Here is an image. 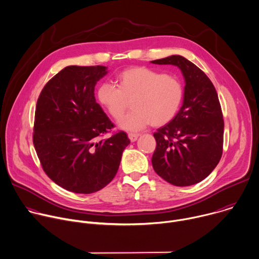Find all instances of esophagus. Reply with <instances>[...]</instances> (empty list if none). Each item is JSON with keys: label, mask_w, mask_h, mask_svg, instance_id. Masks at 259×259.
I'll return each instance as SVG.
<instances>
[{"label": "esophagus", "mask_w": 259, "mask_h": 259, "mask_svg": "<svg viewBox=\"0 0 259 259\" xmlns=\"http://www.w3.org/2000/svg\"><path fill=\"white\" fill-rule=\"evenodd\" d=\"M139 138V134H135V133H128V139L131 140V142H135L137 141V139Z\"/></svg>", "instance_id": "esophagus-1"}]
</instances>
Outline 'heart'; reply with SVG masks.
<instances>
[{
    "label": "heart",
    "instance_id": "heart-1",
    "mask_svg": "<svg viewBox=\"0 0 259 259\" xmlns=\"http://www.w3.org/2000/svg\"><path fill=\"white\" fill-rule=\"evenodd\" d=\"M116 85L102 82L97 89L100 105L117 119L132 100L133 110L119 118L118 125L126 131H139L152 123L161 126L178 114L184 99L182 81L145 66H134L116 75Z\"/></svg>",
    "mask_w": 259,
    "mask_h": 259
}]
</instances>
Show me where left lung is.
Wrapping results in <instances>:
<instances>
[{
	"mask_svg": "<svg viewBox=\"0 0 259 259\" xmlns=\"http://www.w3.org/2000/svg\"><path fill=\"white\" fill-rule=\"evenodd\" d=\"M151 62L178 66L186 81L180 111L153 135V168L171 185L197 184L211 174L223 155L225 123L217 90L199 67L180 55Z\"/></svg>",
	"mask_w": 259,
	"mask_h": 259,
	"instance_id": "left-lung-1",
	"label": "left lung"
}]
</instances>
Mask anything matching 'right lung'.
I'll list each match as a JSON object with an SVG mask.
<instances>
[{
  "label": "right lung",
  "mask_w": 259,
  "mask_h": 259,
  "mask_svg": "<svg viewBox=\"0 0 259 259\" xmlns=\"http://www.w3.org/2000/svg\"><path fill=\"white\" fill-rule=\"evenodd\" d=\"M105 66H67L52 77L36 102L33 146L46 175L70 192L95 193L115 177L131 143L122 131L101 139L114 124L95 99Z\"/></svg>",
  "instance_id": "add662e5"
}]
</instances>
